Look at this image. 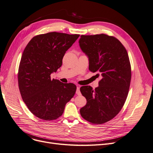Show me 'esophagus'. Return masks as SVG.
Returning a JSON list of instances; mask_svg holds the SVG:
<instances>
[{"label": "esophagus", "instance_id": "1", "mask_svg": "<svg viewBox=\"0 0 153 153\" xmlns=\"http://www.w3.org/2000/svg\"><path fill=\"white\" fill-rule=\"evenodd\" d=\"M76 94L78 95H81V92H80V86H77L76 91Z\"/></svg>", "mask_w": 153, "mask_h": 153}]
</instances>
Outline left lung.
Instances as JSON below:
<instances>
[{"instance_id":"8db88e82","label":"left lung","mask_w":153,"mask_h":153,"mask_svg":"<svg viewBox=\"0 0 153 153\" xmlns=\"http://www.w3.org/2000/svg\"><path fill=\"white\" fill-rule=\"evenodd\" d=\"M79 44L88 56L89 70L101 77L95 90L80 88L87 104L80 112L91 124H104L119 114L127 97L131 80L129 56L119 40L105 34L82 35Z\"/></svg>"}]
</instances>
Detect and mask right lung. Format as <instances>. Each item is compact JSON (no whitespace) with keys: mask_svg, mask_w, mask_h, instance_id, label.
<instances>
[{"mask_svg":"<svg viewBox=\"0 0 153 153\" xmlns=\"http://www.w3.org/2000/svg\"><path fill=\"white\" fill-rule=\"evenodd\" d=\"M79 34L51 32L33 37L26 46L18 70V85L22 99L36 117L56 120L66 103L74 96L75 84L51 79V74L62 65L66 51Z\"/></svg>","mask_w":153,"mask_h":153,"instance_id":"add662e5","label":"right lung"}]
</instances>
